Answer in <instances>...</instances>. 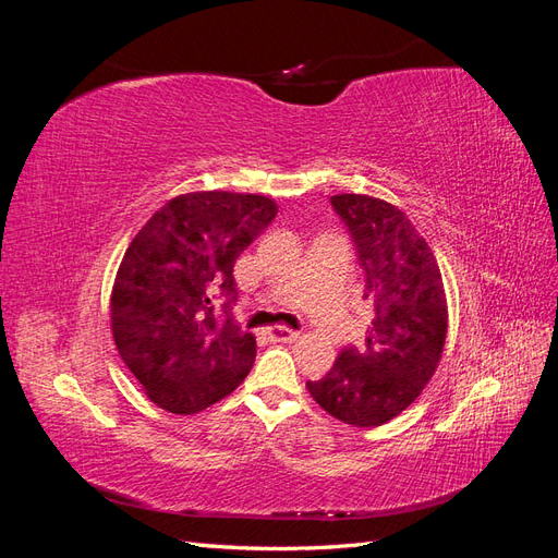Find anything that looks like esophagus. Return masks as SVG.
<instances>
[{
    "label": "esophagus",
    "mask_w": 558,
    "mask_h": 558,
    "mask_svg": "<svg viewBox=\"0 0 558 558\" xmlns=\"http://www.w3.org/2000/svg\"><path fill=\"white\" fill-rule=\"evenodd\" d=\"M267 337L272 342H295L298 337H300V332L291 330V328H283V326H275V328L267 330Z\"/></svg>",
    "instance_id": "esophagus-1"
}]
</instances>
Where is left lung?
<instances>
[{
  "label": "left lung",
  "mask_w": 558,
  "mask_h": 558,
  "mask_svg": "<svg viewBox=\"0 0 558 558\" xmlns=\"http://www.w3.org/2000/svg\"><path fill=\"white\" fill-rule=\"evenodd\" d=\"M330 205L356 244L373 320L365 347L342 349L307 388L330 416L373 428L408 410L435 375L449 324L445 283L428 242L391 202L342 193Z\"/></svg>",
  "instance_id": "obj_1"
}]
</instances>
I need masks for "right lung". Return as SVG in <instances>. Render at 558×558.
Returning a JSON list of instances; mask_svg holds the SVG:
<instances>
[{
  "mask_svg": "<svg viewBox=\"0 0 558 558\" xmlns=\"http://www.w3.org/2000/svg\"><path fill=\"white\" fill-rule=\"evenodd\" d=\"M265 195H177L134 234L111 291V332L144 393L172 414H197L238 388L256 359V337L230 314L232 267L272 223ZM227 298L225 316L210 295Z\"/></svg>",
  "mask_w": 558,
  "mask_h": 558,
  "instance_id": "1",
  "label": "right lung"
}]
</instances>
